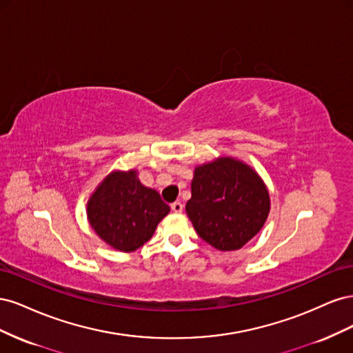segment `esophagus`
Segmentation results:
<instances>
[{
    "instance_id": "34e87169",
    "label": "esophagus",
    "mask_w": 353,
    "mask_h": 353,
    "mask_svg": "<svg viewBox=\"0 0 353 353\" xmlns=\"http://www.w3.org/2000/svg\"><path fill=\"white\" fill-rule=\"evenodd\" d=\"M170 209H172V212H175V213H181V212H183L184 206H183V203H181V201H175V203H172V205H170Z\"/></svg>"
}]
</instances>
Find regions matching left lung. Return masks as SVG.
I'll list each match as a JSON object with an SVG mask.
<instances>
[{"label": "left lung", "mask_w": 353, "mask_h": 353, "mask_svg": "<svg viewBox=\"0 0 353 353\" xmlns=\"http://www.w3.org/2000/svg\"><path fill=\"white\" fill-rule=\"evenodd\" d=\"M271 199L256 170L221 156L196 166L185 212L199 236L221 252L239 250L268 219Z\"/></svg>", "instance_id": "left-lung-1"}]
</instances>
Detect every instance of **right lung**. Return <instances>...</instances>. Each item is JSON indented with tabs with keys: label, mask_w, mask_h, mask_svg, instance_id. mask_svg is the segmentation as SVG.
Returning a JSON list of instances; mask_svg holds the SVG:
<instances>
[{
	"label": "right lung",
	"mask_w": 353,
	"mask_h": 353,
	"mask_svg": "<svg viewBox=\"0 0 353 353\" xmlns=\"http://www.w3.org/2000/svg\"><path fill=\"white\" fill-rule=\"evenodd\" d=\"M169 210L156 190L141 184L135 169L113 170L87 203V218L95 234L114 250L125 253L150 240Z\"/></svg>",
	"instance_id": "obj_1"
}]
</instances>
